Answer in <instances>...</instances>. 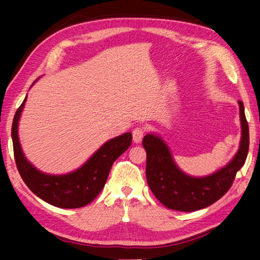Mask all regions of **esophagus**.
Returning a JSON list of instances; mask_svg holds the SVG:
<instances>
[{"label":"esophagus","mask_w":260,"mask_h":260,"mask_svg":"<svg viewBox=\"0 0 260 260\" xmlns=\"http://www.w3.org/2000/svg\"><path fill=\"white\" fill-rule=\"evenodd\" d=\"M144 132H146V129H144L143 127H136V128L133 129V132H132V134H133L134 143H140L141 141H142V138H143V135H144Z\"/></svg>","instance_id":"34e87169"}]
</instances>
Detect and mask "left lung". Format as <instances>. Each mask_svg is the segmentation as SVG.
<instances>
[{
    "instance_id": "obj_1",
    "label": "left lung",
    "mask_w": 260,
    "mask_h": 260,
    "mask_svg": "<svg viewBox=\"0 0 260 260\" xmlns=\"http://www.w3.org/2000/svg\"><path fill=\"white\" fill-rule=\"evenodd\" d=\"M241 141L232 160L206 177H191L175 164L161 136L149 133L143 138L147 152V181L153 195L166 208L192 212L213 204L230 190L236 172L244 165L249 151V126L243 103L239 101Z\"/></svg>"
}]
</instances>
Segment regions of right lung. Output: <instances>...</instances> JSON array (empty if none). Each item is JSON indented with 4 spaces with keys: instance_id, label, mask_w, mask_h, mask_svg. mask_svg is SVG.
<instances>
[{
    "instance_id": "add662e5",
    "label": "right lung",
    "mask_w": 260,
    "mask_h": 260,
    "mask_svg": "<svg viewBox=\"0 0 260 260\" xmlns=\"http://www.w3.org/2000/svg\"><path fill=\"white\" fill-rule=\"evenodd\" d=\"M33 86V85H32ZM24 102L14 117L11 128L15 160L21 179L30 191L57 208L77 209L89 204L104 187L113 161L132 144V133H125L105 142L85 164L67 174H48L38 170L25 157L18 136L19 119Z\"/></svg>"
}]
</instances>
